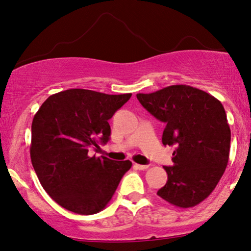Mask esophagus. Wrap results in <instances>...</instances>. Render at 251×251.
<instances>
[{
    "label": "esophagus",
    "instance_id": "obj_1",
    "mask_svg": "<svg viewBox=\"0 0 251 251\" xmlns=\"http://www.w3.org/2000/svg\"><path fill=\"white\" fill-rule=\"evenodd\" d=\"M133 167L135 169H139V171H144V169H147L149 167V165H140V164H134Z\"/></svg>",
    "mask_w": 251,
    "mask_h": 251
}]
</instances>
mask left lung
Instances as JSON below:
<instances>
[{"label":"left lung","instance_id":"8db88e82","mask_svg":"<svg viewBox=\"0 0 251 251\" xmlns=\"http://www.w3.org/2000/svg\"><path fill=\"white\" fill-rule=\"evenodd\" d=\"M140 103L165 124L164 146H176L167 182L157 195L179 208L195 207L214 191L230 154L231 129L223 104L189 85L136 94Z\"/></svg>","mask_w":251,"mask_h":251}]
</instances>
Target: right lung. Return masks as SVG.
Wrapping results in <instances>:
<instances>
[{
    "label": "right lung",
    "mask_w": 251,
    "mask_h": 251,
    "mask_svg": "<svg viewBox=\"0 0 251 251\" xmlns=\"http://www.w3.org/2000/svg\"><path fill=\"white\" fill-rule=\"evenodd\" d=\"M130 97L70 89L49 97L35 114L31 164L48 195L67 210L92 215L104 209L132 167L129 160L89 156L90 148L108 142V121Z\"/></svg>",
    "instance_id": "add662e5"
}]
</instances>
